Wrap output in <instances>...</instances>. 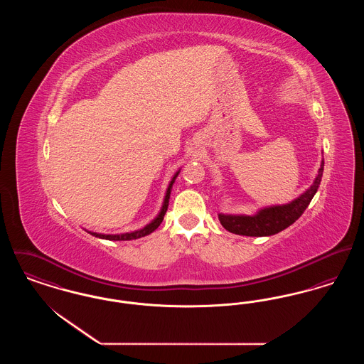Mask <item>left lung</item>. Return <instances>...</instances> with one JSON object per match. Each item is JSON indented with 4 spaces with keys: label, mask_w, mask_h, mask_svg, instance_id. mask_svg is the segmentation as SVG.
<instances>
[{
    "label": "left lung",
    "mask_w": 364,
    "mask_h": 364,
    "mask_svg": "<svg viewBox=\"0 0 364 364\" xmlns=\"http://www.w3.org/2000/svg\"><path fill=\"white\" fill-rule=\"evenodd\" d=\"M323 161L321 162V168L309 190L304 191L300 196H297L292 202L287 205L269 206L258 210L254 215L245 214H218L221 225L228 232L242 236H272L278 232L292 225L294 221L309 208L314 195L316 193L318 187L322 180L323 173Z\"/></svg>",
    "instance_id": "8db88e82"
}]
</instances>
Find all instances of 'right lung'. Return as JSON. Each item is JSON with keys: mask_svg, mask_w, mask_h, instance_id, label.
I'll return each instance as SVG.
<instances>
[{"mask_svg": "<svg viewBox=\"0 0 364 364\" xmlns=\"http://www.w3.org/2000/svg\"><path fill=\"white\" fill-rule=\"evenodd\" d=\"M180 173V169L174 173L173 177H172V180H171V183H169V186H168V190H166V193H165V198H164V203H162V208L159 210V213H158V215H156V218L150 223V224H147L146 226H143L141 229H138V230H134V232H128V233H120V235H104V233H97V232H88L90 235H92V236H95V237H100V239H105V240H114V242H124V240H135V239H140V237H144V236H147V235H150V233H153L154 230H156L158 226L161 225V223H162V220H164V215H165V213H166V210H168V206H169V198H171V192H172V187H173L174 180H176V177L178 176Z\"/></svg>", "mask_w": 364, "mask_h": 364, "instance_id": "1", "label": "right lung"}]
</instances>
